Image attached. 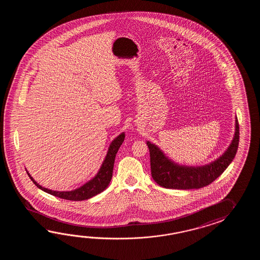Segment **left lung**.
Masks as SVG:
<instances>
[{
  "label": "left lung",
  "mask_w": 260,
  "mask_h": 260,
  "mask_svg": "<svg viewBox=\"0 0 260 260\" xmlns=\"http://www.w3.org/2000/svg\"><path fill=\"white\" fill-rule=\"evenodd\" d=\"M235 135L226 152L209 165L200 167L180 166L168 160L158 147L147 142L150 154L151 176L160 187L176 189L204 188L215 181L230 166L237 152L239 145V122L235 121Z\"/></svg>",
  "instance_id": "1"
}]
</instances>
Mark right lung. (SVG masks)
<instances>
[{
    "label": "right lung",
    "instance_id": "add662e5",
    "mask_svg": "<svg viewBox=\"0 0 260 260\" xmlns=\"http://www.w3.org/2000/svg\"><path fill=\"white\" fill-rule=\"evenodd\" d=\"M124 137H125L124 133H122L111 142V146L109 148V151L107 153L105 160L101 166L100 172L92 180L84 184L81 188H76L72 191H55V190H51V189L40 186L39 184L36 182L27 172L28 177L32 180V182L42 190H44L51 195L56 196L58 198H61V199L70 200V201H83V200L90 199L94 195L102 192L111 182L117 151L123 142Z\"/></svg>",
    "mask_w": 260,
    "mask_h": 260
}]
</instances>
